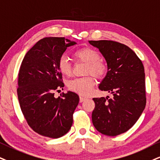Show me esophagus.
I'll list each match as a JSON object with an SVG mask.
<instances>
[{
    "instance_id": "esophagus-1",
    "label": "esophagus",
    "mask_w": 160,
    "mask_h": 160,
    "mask_svg": "<svg viewBox=\"0 0 160 160\" xmlns=\"http://www.w3.org/2000/svg\"><path fill=\"white\" fill-rule=\"evenodd\" d=\"M86 99H87V98L85 97H83V96H80V98H79L80 102H83L84 100H86Z\"/></svg>"
}]
</instances>
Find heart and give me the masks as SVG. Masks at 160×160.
<instances>
[{
    "mask_svg": "<svg viewBox=\"0 0 160 160\" xmlns=\"http://www.w3.org/2000/svg\"><path fill=\"white\" fill-rule=\"evenodd\" d=\"M77 62L85 63L84 74H91L97 78H101L106 73L107 66L103 61L100 60V55L91 47H83L75 51L72 54ZM58 68L60 72L66 76L72 73V66L69 59L65 56L59 58ZM95 82L92 76L75 78L68 83L69 89L82 96H88L91 93Z\"/></svg>",
    "mask_w": 160,
    "mask_h": 160,
    "instance_id": "1",
    "label": "heart"
}]
</instances>
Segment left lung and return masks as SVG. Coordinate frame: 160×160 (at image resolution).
I'll list each match as a JSON object with an SVG mask.
<instances>
[{
	"label": "left lung",
	"instance_id": "left-lung-1",
	"mask_svg": "<svg viewBox=\"0 0 160 160\" xmlns=\"http://www.w3.org/2000/svg\"><path fill=\"white\" fill-rule=\"evenodd\" d=\"M102 53L107 74L98 88L113 98H93L94 127L102 134L115 137L128 131L140 117L146 104L145 70L137 54L126 45L113 41H89Z\"/></svg>",
	"mask_w": 160,
	"mask_h": 160
}]
</instances>
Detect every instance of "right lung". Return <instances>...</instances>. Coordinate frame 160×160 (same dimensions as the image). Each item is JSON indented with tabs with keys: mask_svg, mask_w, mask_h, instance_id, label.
I'll return each mask as SVG.
<instances>
[{
	"mask_svg": "<svg viewBox=\"0 0 160 160\" xmlns=\"http://www.w3.org/2000/svg\"><path fill=\"white\" fill-rule=\"evenodd\" d=\"M76 44L62 37L41 39L21 63L17 89L20 107L30 128L44 137H62L72 125L79 97L68 91L56 98L54 91L64 86L58 68L59 58L68 47Z\"/></svg>",
	"mask_w": 160,
	"mask_h": 160,
	"instance_id": "add662e5",
	"label": "right lung"
}]
</instances>
